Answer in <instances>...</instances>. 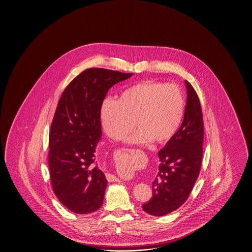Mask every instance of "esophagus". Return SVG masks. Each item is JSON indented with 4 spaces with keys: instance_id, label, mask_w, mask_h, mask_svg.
Returning <instances> with one entry per match:
<instances>
[{
    "instance_id": "1",
    "label": "esophagus",
    "mask_w": 252,
    "mask_h": 252,
    "mask_svg": "<svg viewBox=\"0 0 252 252\" xmlns=\"http://www.w3.org/2000/svg\"><path fill=\"white\" fill-rule=\"evenodd\" d=\"M106 178L109 182H117V181H120V179L117 178L114 175H111V174H107L106 175Z\"/></svg>"
}]
</instances>
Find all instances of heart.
I'll use <instances>...</instances> for the list:
<instances>
[{
    "mask_svg": "<svg viewBox=\"0 0 252 252\" xmlns=\"http://www.w3.org/2000/svg\"><path fill=\"white\" fill-rule=\"evenodd\" d=\"M185 110L184 95L176 84L144 81L127 87L117 101L101 103L99 118L105 133L120 140L134 128L139 129L126 139L129 144H164L180 128Z\"/></svg>",
    "mask_w": 252,
    "mask_h": 252,
    "instance_id": "1",
    "label": "heart"
}]
</instances>
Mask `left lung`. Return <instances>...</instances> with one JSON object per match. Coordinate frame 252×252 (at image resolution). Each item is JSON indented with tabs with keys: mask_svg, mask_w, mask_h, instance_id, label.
Segmentation results:
<instances>
[{
	"mask_svg": "<svg viewBox=\"0 0 252 252\" xmlns=\"http://www.w3.org/2000/svg\"><path fill=\"white\" fill-rule=\"evenodd\" d=\"M187 102L184 119L176 134L158 152L159 169L153 181V196L143 204L144 212L163 216L187 201L201 170L203 119L194 88L185 81Z\"/></svg>",
	"mask_w": 252,
	"mask_h": 252,
	"instance_id": "8db88e82",
	"label": "left lung"
}]
</instances>
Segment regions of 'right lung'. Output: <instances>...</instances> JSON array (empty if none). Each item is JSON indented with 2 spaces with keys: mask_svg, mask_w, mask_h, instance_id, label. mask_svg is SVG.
<instances>
[{
  "mask_svg": "<svg viewBox=\"0 0 252 252\" xmlns=\"http://www.w3.org/2000/svg\"><path fill=\"white\" fill-rule=\"evenodd\" d=\"M132 73L90 68L65 88L49 137L51 185L59 201L75 214L100 208L108 180L96 164L100 140L99 109L110 87Z\"/></svg>",
  "mask_w": 252,
  "mask_h": 252,
  "instance_id": "obj_1",
  "label": "right lung"
}]
</instances>
